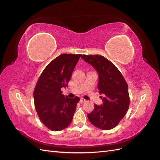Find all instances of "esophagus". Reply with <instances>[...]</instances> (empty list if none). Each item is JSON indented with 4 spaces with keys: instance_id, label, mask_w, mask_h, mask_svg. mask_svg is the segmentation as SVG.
Wrapping results in <instances>:
<instances>
[{
    "instance_id": "34e87169",
    "label": "esophagus",
    "mask_w": 160,
    "mask_h": 160,
    "mask_svg": "<svg viewBox=\"0 0 160 160\" xmlns=\"http://www.w3.org/2000/svg\"><path fill=\"white\" fill-rule=\"evenodd\" d=\"M80 102L81 103L85 102H86V100H85V99H84V98H80Z\"/></svg>"
}]
</instances>
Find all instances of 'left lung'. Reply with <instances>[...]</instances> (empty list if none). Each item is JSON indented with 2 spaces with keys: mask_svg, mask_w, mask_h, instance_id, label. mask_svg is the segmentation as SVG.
<instances>
[{
  "mask_svg": "<svg viewBox=\"0 0 160 160\" xmlns=\"http://www.w3.org/2000/svg\"><path fill=\"white\" fill-rule=\"evenodd\" d=\"M82 58L96 69L99 76L98 88L104 94L103 104H94L87 115L95 127L110 130L119 124L127 113L130 104L128 84L120 71L110 60L100 55H82Z\"/></svg>",
  "mask_w": 160,
  "mask_h": 160,
  "instance_id": "obj_1",
  "label": "left lung"
}]
</instances>
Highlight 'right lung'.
I'll return each mask as SVG.
<instances>
[{
  "label": "right lung",
  "mask_w": 160,
  "mask_h": 160,
  "mask_svg": "<svg viewBox=\"0 0 160 160\" xmlns=\"http://www.w3.org/2000/svg\"><path fill=\"white\" fill-rule=\"evenodd\" d=\"M82 54L64 53L43 70L33 91L35 108L42 124L53 131L67 128L72 121L80 98H69L61 89L67 87Z\"/></svg>",
  "instance_id": "1"
}]
</instances>
